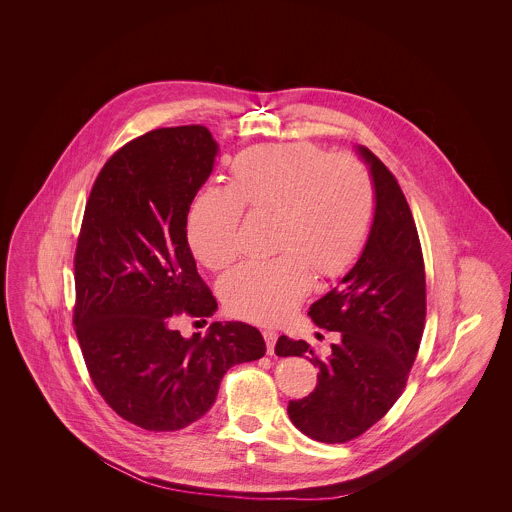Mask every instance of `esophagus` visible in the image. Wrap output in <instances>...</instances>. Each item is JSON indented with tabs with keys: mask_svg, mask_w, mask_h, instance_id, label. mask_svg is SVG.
Instances as JSON below:
<instances>
[{
	"mask_svg": "<svg viewBox=\"0 0 512 512\" xmlns=\"http://www.w3.org/2000/svg\"><path fill=\"white\" fill-rule=\"evenodd\" d=\"M263 338H265V343H267V353L268 355H272L274 353V343L278 340V334L274 332V330H263Z\"/></svg>",
	"mask_w": 512,
	"mask_h": 512,
	"instance_id": "esophagus-1",
	"label": "esophagus"
}]
</instances>
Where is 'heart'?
<instances>
[{"mask_svg": "<svg viewBox=\"0 0 512 512\" xmlns=\"http://www.w3.org/2000/svg\"><path fill=\"white\" fill-rule=\"evenodd\" d=\"M244 209L274 217L270 261H251L222 282L226 309L253 322L288 317L311 292L315 272L336 278L361 255L376 215L365 163L315 144L251 147L232 163V188L209 184L195 195L188 240L195 257L224 270L242 255Z\"/></svg>", "mask_w": 512, "mask_h": 512, "instance_id": "heart-1", "label": "heart"}]
</instances>
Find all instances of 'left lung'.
<instances>
[{"label":"left lung","mask_w":512,"mask_h":512,"mask_svg":"<svg viewBox=\"0 0 512 512\" xmlns=\"http://www.w3.org/2000/svg\"><path fill=\"white\" fill-rule=\"evenodd\" d=\"M376 188V215L365 251L332 292L311 305L320 328L340 332L330 355L280 336L276 355L312 357L317 388L290 401L293 426L315 441L363 436L405 390L426 320V274L411 207L393 172L366 147ZM308 359V357H307Z\"/></svg>","instance_id":"left-lung-1"}]
</instances>
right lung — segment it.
Returning <instances> with one entry per match:
<instances>
[{
	"mask_svg": "<svg viewBox=\"0 0 512 512\" xmlns=\"http://www.w3.org/2000/svg\"><path fill=\"white\" fill-rule=\"evenodd\" d=\"M215 155L201 124L130 140L99 171L76 242L73 324L88 374L115 413L149 432L190 426L213 407L230 366L267 351L244 322H213L190 340L174 328L217 309L186 230Z\"/></svg>",
	"mask_w": 512,
	"mask_h": 512,
	"instance_id": "add662e5",
	"label": "right lung"
}]
</instances>
